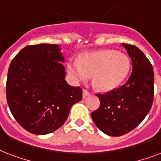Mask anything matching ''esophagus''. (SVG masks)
I'll list each match as a JSON object with an SVG mask.
<instances>
[{"mask_svg": "<svg viewBox=\"0 0 161 161\" xmlns=\"http://www.w3.org/2000/svg\"><path fill=\"white\" fill-rule=\"evenodd\" d=\"M89 94H90V92L88 91L83 90V92H82V97H83V98H85L86 97H87Z\"/></svg>", "mask_w": 161, "mask_h": 161, "instance_id": "34e87169", "label": "esophagus"}]
</instances>
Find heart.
Wrapping results in <instances>:
<instances>
[{
    "mask_svg": "<svg viewBox=\"0 0 161 161\" xmlns=\"http://www.w3.org/2000/svg\"><path fill=\"white\" fill-rule=\"evenodd\" d=\"M131 64L124 53L112 50H103L85 53L80 60L71 58L67 69L75 82L86 81L93 76V84L101 91L117 87L126 78Z\"/></svg>",
    "mask_w": 161,
    "mask_h": 161,
    "instance_id": "b5f03b06",
    "label": "heart"
}]
</instances>
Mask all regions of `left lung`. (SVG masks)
<instances>
[{"instance_id":"1","label":"left lung","mask_w":161,"mask_h":161,"mask_svg":"<svg viewBox=\"0 0 161 161\" xmlns=\"http://www.w3.org/2000/svg\"><path fill=\"white\" fill-rule=\"evenodd\" d=\"M131 59L132 72L124 85L104 94H97L100 106L92 118L108 136L128 133L143 120L154 101V70L139 48L122 43Z\"/></svg>"}]
</instances>
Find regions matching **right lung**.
Listing matches in <instances>:
<instances>
[{
    "instance_id": "right-lung-1",
    "label": "right lung",
    "mask_w": 161,
    "mask_h": 161,
    "mask_svg": "<svg viewBox=\"0 0 161 161\" xmlns=\"http://www.w3.org/2000/svg\"><path fill=\"white\" fill-rule=\"evenodd\" d=\"M64 58L58 45L23 48L7 73V104L19 124L30 133L45 135L64 125L82 89L65 80Z\"/></svg>"
}]
</instances>
